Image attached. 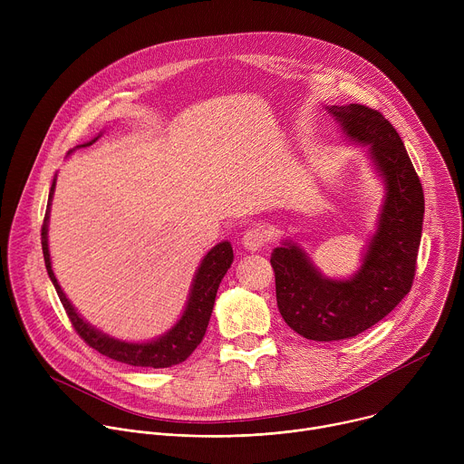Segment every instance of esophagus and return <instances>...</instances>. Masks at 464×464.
I'll use <instances>...</instances> for the list:
<instances>
[{"label":"esophagus","mask_w":464,"mask_h":464,"mask_svg":"<svg viewBox=\"0 0 464 464\" xmlns=\"http://www.w3.org/2000/svg\"><path fill=\"white\" fill-rule=\"evenodd\" d=\"M268 235L262 227H249L244 235H242V246L247 251H256L260 249L264 244H266Z\"/></svg>","instance_id":"1"}]
</instances>
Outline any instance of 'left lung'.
I'll list each match as a JSON object with an SVG mask.
<instances>
[{"label": "left lung", "instance_id": "8db88e82", "mask_svg": "<svg viewBox=\"0 0 464 464\" xmlns=\"http://www.w3.org/2000/svg\"><path fill=\"white\" fill-rule=\"evenodd\" d=\"M347 141L367 149L383 185L376 229L358 270L347 279L326 277L308 253L283 238L272 253L277 306L286 324L306 340H349L383 319L411 290L422 235L424 192L399 131L362 104L326 106Z\"/></svg>", "mask_w": 464, "mask_h": 464}]
</instances>
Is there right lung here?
Segmentation results:
<instances>
[{
	"label": "right lung",
	"instance_id": "add662e5",
	"mask_svg": "<svg viewBox=\"0 0 464 464\" xmlns=\"http://www.w3.org/2000/svg\"><path fill=\"white\" fill-rule=\"evenodd\" d=\"M102 134L93 138L92 141H86L82 145H77L73 150L68 152L73 154L77 149H84L93 145ZM56 187V174L53 178V185L49 190V200H47V211L42 226V249H44V260H45V268L47 276L65 308V314L70 315L72 324L79 333V336L95 351L101 354L126 363V365H134V367H152V369H163V367H172L181 362H185L192 351L200 345V342L206 336V330L213 314L215 306V297L218 292V286L231 268L233 262V247L227 240L218 242L215 247H211L206 256L202 258L200 266H198L190 292L185 303V308L179 315V319L163 333L161 336L149 340V342H124L117 340L110 334H104L102 330L95 328L90 324L72 304V301L65 297L63 290L60 288L54 272H53V264H51V253H49V213H51V204H53V194Z\"/></svg>",
	"mask_w": 464,
	"mask_h": 464
}]
</instances>
